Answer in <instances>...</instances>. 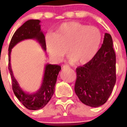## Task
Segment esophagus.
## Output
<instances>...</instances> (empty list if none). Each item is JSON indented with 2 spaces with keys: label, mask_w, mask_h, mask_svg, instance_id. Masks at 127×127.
Masks as SVG:
<instances>
[{
  "label": "esophagus",
  "mask_w": 127,
  "mask_h": 127,
  "mask_svg": "<svg viewBox=\"0 0 127 127\" xmlns=\"http://www.w3.org/2000/svg\"><path fill=\"white\" fill-rule=\"evenodd\" d=\"M70 67L69 65H63V69H69Z\"/></svg>",
  "instance_id": "1"
}]
</instances>
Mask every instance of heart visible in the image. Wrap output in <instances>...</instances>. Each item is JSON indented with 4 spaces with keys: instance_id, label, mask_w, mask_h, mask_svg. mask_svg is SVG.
<instances>
[{
    "instance_id": "obj_1",
    "label": "heart",
    "mask_w": 127,
    "mask_h": 127,
    "mask_svg": "<svg viewBox=\"0 0 127 127\" xmlns=\"http://www.w3.org/2000/svg\"><path fill=\"white\" fill-rule=\"evenodd\" d=\"M102 42L98 28L79 22H65L59 25L53 33L46 35L45 44L49 55L60 61L67 53L76 64H87L96 56Z\"/></svg>"
}]
</instances>
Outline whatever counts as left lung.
I'll list each match as a JSON object with an SVG mask.
<instances>
[{"mask_svg": "<svg viewBox=\"0 0 127 127\" xmlns=\"http://www.w3.org/2000/svg\"><path fill=\"white\" fill-rule=\"evenodd\" d=\"M109 33L92 60L76 69L75 93L85 105L97 107L106 102L116 83V55Z\"/></svg>", "mask_w": 127, "mask_h": 127, "instance_id": "left-lung-1", "label": "left lung"}]
</instances>
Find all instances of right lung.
Segmentation results:
<instances>
[{
	"instance_id": "1",
	"label": "right lung",
	"mask_w": 127,
	"mask_h": 127,
	"mask_svg": "<svg viewBox=\"0 0 127 127\" xmlns=\"http://www.w3.org/2000/svg\"><path fill=\"white\" fill-rule=\"evenodd\" d=\"M41 21L29 20L25 22L14 32L9 46V70L12 79V87L14 95L26 108L38 110L43 108L51 99L55 92L57 76L61 70L59 65L46 64L44 67L42 83L39 89L33 93L24 91L13 74L11 64L12 49L18 43L27 39H33L40 44L44 51H46L45 36L41 29Z\"/></svg>"
}]
</instances>
